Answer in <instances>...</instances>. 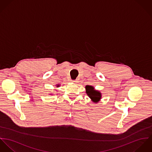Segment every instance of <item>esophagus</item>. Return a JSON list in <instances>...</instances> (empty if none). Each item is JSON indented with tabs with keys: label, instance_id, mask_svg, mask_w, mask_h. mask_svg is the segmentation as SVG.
I'll use <instances>...</instances> for the list:
<instances>
[{
	"label": "esophagus",
	"instance_id": "esophagus-1",
	"mask_svg": "<svg viewBox=\"0 0 152 152\" xmlns=\"http://www.w3.org/2000/svg\"><path fill=\"white\" fill-rule=\"evenodd\" d=\"M71 82H73V83H77V80H71Z\"/></svg>",
	"mask_w": 152,
	"mask_h": 152
}]
</instances>
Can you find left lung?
<instances>
[{
	"mask_svg": "<svg viewBox=\"0 0 152 152\" xmlns=\"http://www.w3.org/2000/svg\"><path fill=\"white\" fill-rule=\"evenodd\" d=\"M86 91L87 96L94 102H98L101 98V93L94 89L93 86L87 85L86 86Z\"/></svg>",
	"mask_w": 152,
	"mask_h": 152,
	"instance_id": "8db88e82",
	"label": "left lung"
}]
</instances>
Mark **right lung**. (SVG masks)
<instances>
[{"mask_svg":"<svg viewBox=\"0 0 152 152\" xmlns=\"http://www.w3.org/2000/svg\"><path fill=\"white\" fill-rule=\"evenodd\" d=\"M56 86H57V87H59V85H57Z\"/></svg>","mask_w":152,"mask_h":152,"instance_id":"right-lung-1","label":"right lung"}]
</instances>
